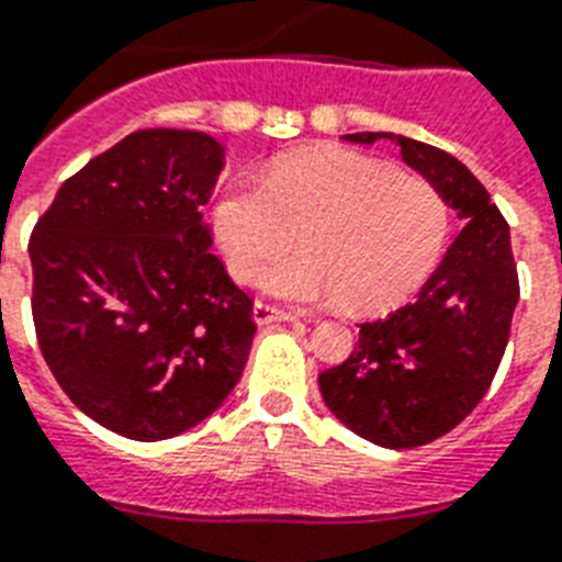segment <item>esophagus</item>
<instances>
[{
	"instance_id": "obj_1",
	"label": "esophagus",
	"mask_w": 562,
	"mask_h": 562,
	"mask_svg": "<svg viewBox=\"0 0 562 562\" xmlns=\"http://www.w3.org/2000/svg\"><path fill=\"white\" fill-rule=\"evenodd\" d=\"M255 322H258V325H272V322H293V313H290V310H284V307H278V304H272V302H263V299H258V302H255Z\"/></svg>"
}]
</instances>
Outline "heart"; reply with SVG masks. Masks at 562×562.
Segmentation results:
<instances>
[{"label":"heart","mask_w":562,"mask_h":562,"mask_svg":"<svg viewBox=\"0 0 562 562\" xmlns=\"http://www.w3.org/2000/svg\"><path fill=\"white\" fill-rule=\"evenodd\" d=\"M303 232L304 254L260 277L290 302L342 299L357 310L397 302L426 276L447 235V203L424 177L374 156H286L267 179L237 177L214 205V232L237 281H255Z\"/></svg>","instance_id":"b5f03b06"}]
</instances>
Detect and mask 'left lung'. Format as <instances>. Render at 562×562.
Instances as JSON below:
<instances>
[{"instance_id":"1","label":"left lung","mask_w":562,"mask_h":562,"mask_svg":"<svg viewBox=\"0 0 562 562\" xmlns=\"http://www.w3.org/2000/svg\"><path fill=\"white\" fill-rule=\"evenodd\" d=\"M392 138L461 220V232L420 293L385 318L359 325L342 366L318 374L327 408L348 429L392 450L441 438L491 389L519 302L510 228L484 186L456 156L394 136L351 133L345 142Z\"/></svg>"}]
</instances>
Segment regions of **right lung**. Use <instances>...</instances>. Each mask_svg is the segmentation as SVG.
Returning a JSON list of instances; mask_svg holds the SVG:
<instances>
[{
	"label": "right lung",
	"instance_id": "1",
	"mask_svg": "<svg viewBox=\"0 0 562 562\" xmlns=\"http://www.w3.org/2000/svg\"><path fill=\"white\" fill-rule=\"evenodd\" d=\"M220 170L217 138L138 130L66 179L31 232L43 359L80 412L133 441L205 420L252 348V299L209 249Z\"/></svg>",
	"mask_w": 562,
	"mask_h": 562
}]
</instances>
